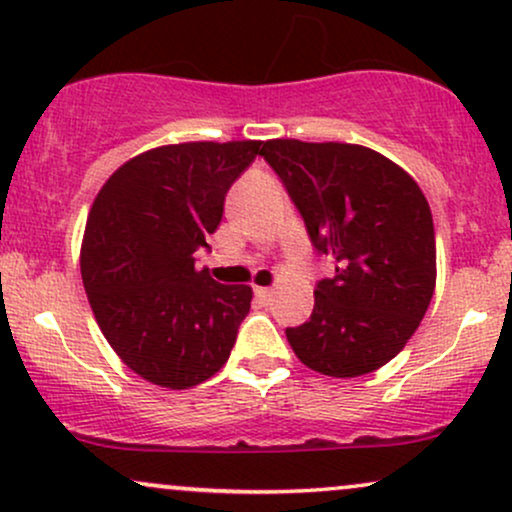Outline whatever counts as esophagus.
<instances>
[{
	"mask_svg": "<svg viewBox=\"0 0 512 512\" xmlns=\"http://www.w3.org/2000/svg\"><path fill=\"white\" fill-rule=\"evenodd\" d=\"M254 294L258 296V299L263 301V304H268V301L273 299V294H275V292H273V289H270V287H256V289H254Z\"/></svg>",
	"mask_w": 512,
	"mask_h": 512,
	"instance_id": "1",
	"label": "esophagus"
}]
</instances>
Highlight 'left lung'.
<instances>
[{
    "label": "left lung",
    "instance_id": "8db88e82",
    "mask_svg": "<svg viewBox=\"0 0 512 512\" xmlns=\"http://www.w3.org/2000/svg\"><path fill=\"white\" fill-rule=\"evenodd\" d=\"M261 156L299 208L315 251L337 261L334 277L315 287L308 323L285 330L296 358L330 377L382 368L418 330L437 282L425 194L361 144L270 140Z\"/></svg>",
    "mask_w": 512,
    "mask_h": 512
}]
</instances>
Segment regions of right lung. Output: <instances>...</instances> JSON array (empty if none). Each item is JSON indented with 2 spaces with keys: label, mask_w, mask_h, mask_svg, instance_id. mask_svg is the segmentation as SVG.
<instances>
[{
  "label": "right lung",
  "mask_w": 512,
  "mask_h": 512,
  "mask_svg": "<svg viewBox=\"0 0 512 512\" xmlns=\"http://www.w3.org/2000/svg\"><path fill=\"white\" fill-rule=\"evenodd\" d=\"M263 142H185L123 163L99 189L80 270L106 342L151 384L189 389L223 368L251 287L220 285L194 251L223 218L225 194Z\"/></svg>",
  "instance_id": "right-lung-1"
}]
</instances>
